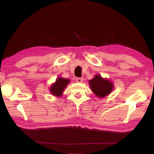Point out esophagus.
<instances>
[{"label": "esophagus", "mask_w": 154, "mask_h": 154, "mask_svg": "<svg viewBox=\"0 0 154 154\" xmlns=\"http://www.w3.org/2000/svg\"><path fill=\"white\" fill-rule=\"evenodd\" d=\"M84 80V79L82 78H77L76 79V81L77 82H82Z\"/></svg>", "instance_id": "34e87169"}]
</instances>
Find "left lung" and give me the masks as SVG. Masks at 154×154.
<instances>
[{
	"mask_svg": "<svg viewBox=\"0 0 154 154\" xmlns=\"http://www.w3.org/2000/svg\"><path fill=\"white\" fill-rule=\"evenodd\" d=\"M91 90L98 98H103L109 95L113 90L114 84L109 80L104 79L100 75H96L89 81Z\"/></svg>",
	"mask_w": 154,
	"mask_h": 154,
	"instance_id": "8db88e82",
	"label": "left lung"
}]
</instances>
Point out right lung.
I'll return each instance as SVG.
<instances>
[{
	"label": "right lung",
	"mask_w": 154,
	"mask_h": 154,
	"mask_svg": "<svg viewBox=\"0 0 154 154\" xmlns=\"http://www.w3.org/2000/svg\"><path fill=\"white\" fill-rule=\"evenodd\" d=\"M69 82H70L69 79L58 77L55 82L52 84L51 88H50V92L52 95L55 96H61L64 90Z\"/></svg>",
	"instance_id": "right-lung-1"
}]
</instances>
